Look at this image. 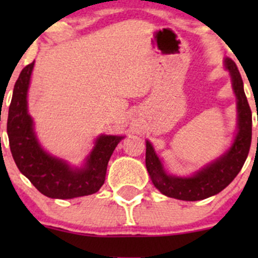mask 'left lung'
<instances>
[{
	"label": "left lung",
	"mask_w": 258,
	"mask_h": 258,
	"mask_svg": "<svg viewBox=\"0 0 258 258\" xmlns=\"http://www.w3.org/2000/svg\"><path fill=\"white\" fill-rule=\"evenodd\" d=\"M225 66L232 80L233 92L237 100L238 126L233 144L221 157L195 172L191 177L168 175L156 155L152 145L146 141V168L152 183L162 195L182 201H200L215 196L228 186L241 171L252 140V112L243 91V81L237 66L231 58L225 59Z\"/></svg>",
	"instance_id": "8db88e82"
}]
</instances>
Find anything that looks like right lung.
Wrapping results in <instances>:
<instances>
[{"instance_id":"right-lung-1","label":"right lung","mask_w":258,"mask_h":258,"mask_svg":"<svg viewBox=\"0 0 258 258\" xmlns=\"http://www.w3.org/2000/svg\"><path fill=\"white\" fill-rule=\"evenodd\" d=\"M33 64L35 62L21 71L9 108L7 135L12 157L21 173L45 196L69 200L95 194L105 182L108 161L123 137H98L81 168L71 167L66 161L45 152L36 139L33 121L27 111V91Z\"/></svg>"}]
</instances>
